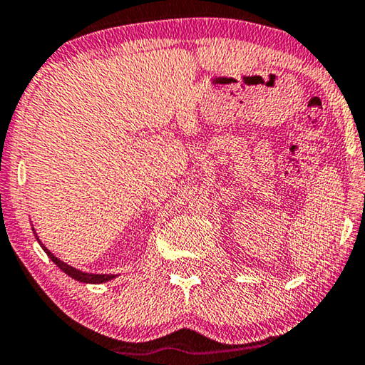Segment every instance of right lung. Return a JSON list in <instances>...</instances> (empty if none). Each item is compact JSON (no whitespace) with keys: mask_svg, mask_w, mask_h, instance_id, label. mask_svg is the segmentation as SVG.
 <instances>
[{"mask_svg":"<svg viewBox=\"0 0 365 365\" xmlns=\"http://www.w3.org/2000/svg\"><path fill=\"white\" fill-rule=\"evenodd\" d=\"M34 231V229H33ZM34 236H36V232H34ZM36 239H38V242L41 244V247H43V251L48 254V257L51 259V261L56 264V266L61 269L63 272H66L69 277H73V279H76V281H79V282H86V284H103V282H108V281H111V279H114L116 276H114V274H91V272H83V271H79V269H76V267H73V266H69V264H66V262H63L61 259H58L56 256H54V254L49 251L48 247H44V244L39 241V237L36 236Z\"/></svg>","mask_w":365,"mask_h":365,"instance_id":"1","label":"right lung"}]
</instances>
